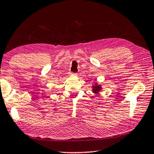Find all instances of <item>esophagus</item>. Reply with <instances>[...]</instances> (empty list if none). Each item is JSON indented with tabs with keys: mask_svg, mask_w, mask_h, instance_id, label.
<instances>
[{
	"mask_svg": "<svg viewBox=\"0 0 154 154\" xmlns=\"http://www.w3.org/2000/svg\"><path fill=\"white\" fill-rule=\"evenodd\" d=\"M70 74L71 75H76L77 73L76 72H70Z\"/></svg>",
	"mask_w": 154,
	"mask_h": 154,
	"instance_id": "obj_1",
	"label": "esophagus"
}]
</instances>
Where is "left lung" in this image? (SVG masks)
<instances>
[{"mask_svg":"<svg viewBox=\"0 0 154 154\" xmlns=\"http://www.w3.org/2000/svg\"><path fill=\"white\" fill-rule=\"evenodd\" d=\"M92 88H93L94 92H99V90H101V86H92Z\"/></svg>","mask_w":154,"mask_h":154,"instance_id":"obj_1","label":"left lung"}]
</instances>
